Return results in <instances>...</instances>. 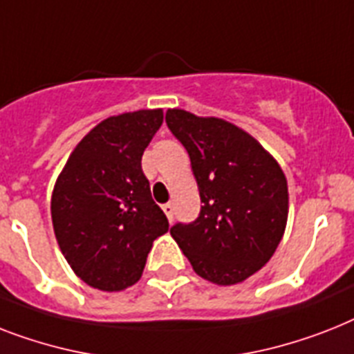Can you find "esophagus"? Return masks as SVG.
<instances>
[{
  "label": "esophagus",
  "instance_id": "obj_1",
  "mask_svg": "<svg viewBox=\"0 0 354 354\" xmlns=\"http://www.w3.org/2000/svg\"><path fill=\"white\" fill-rule=\"evenodd\" d=\"M163 212H165V216L169 218V222H172V214H174V207L171 205V203H165V205L162 207Z\"/></svg>",
  "mask_w": 354,
  "mask_h": 354
}]
</instances>
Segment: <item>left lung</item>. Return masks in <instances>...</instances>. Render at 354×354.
<instances>
[{
	"label": "left lung",
	"instance_id": "obj_1",
	"mask_svg": "<svg viewBox=\"0 0 354 354\" xmlns=\"http://www.w3.org/2000/svg\"><path fill=\"white\" fill-rule=\"evenodd\" d=\"M169 129L191 158L202 211L171 229L192 269L216 286L242 283L277 251L287 225V178L249 132L216 116L169 109Z\"/></svg>",
	"mask_w": 354,
	"mask_h": 354
}]
</instances>
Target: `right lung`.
Wrapping results in <instances>:
<instances>
[{
  "instance_id": "add662e5",
  "label": "right lung",
  "mask_w": 354,
  "mask_h": 354,
  "mask_svg": "<svg viewBox=\"0 0 354 354\" xmlns=\"http://www.w3.org/2000/svg\"><path fill=\"white\" fill-rule=\"evenodd\" d=\"M162 123V109L105 118L57 174L50 198L57 245L74 274L94 289L134 286L152 242L169 231L142 171L143 151Z\"/></svg>"
}]
</instances>
